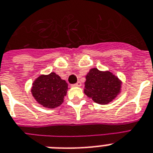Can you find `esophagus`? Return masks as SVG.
I'll return each instance as SVG.
<instances>
[{
	"mask_svg": "<svg viewBox=\"0 0 153 153\" xmlns=\"http://www.w3.org/2000/svg\"><path fill=\"white\" fill-rule=\"evenodd\" d=\"M81 85H82V83H81L80 82H78L77 83H75V84L73 85V86H78V87L81 86Z\"/></svg>",
	"mask_w": 153,
	"mask_h": 153,
	"instance_id": "34e87169",
	"label": "esophagus"
}]
</instances>
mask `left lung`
Instances as JSON below:
<instances>
[{
	"label": "left lung",
	"mask_w": 153,
	"mask_h": 153,
	"mask_svg": "<svg viewBox=\"0 0 153 153\" xmlns=\"http://www.w3.org/2000/svg\"><path fill=\"white\" fill-rule=\"evenodd\" d=\"M85 94L99 104H107L120 92L121 82L110 71L92 68L85 76Z\"/></svg>",
	"instance_id": "1"
}]
</instances>
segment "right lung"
Returning a JSON list of instances; mask_svg holds the SVG:
<instances>
[{
    "mask_svg": "<svg viewBox=\"0 0 153 153\" xmlns=\"http://www.w3.org/2000/svg\"><path fill=\"white\" fill-rule=\"evenodd\" d=\"M68 84L56 73L38 77L31 89L36 100L47 108H55L61 105L68 91Z\"/></svg>",
    "mask_w": 153,
    "mask_h": 153,
    "instance_id": "1",
    "label": "right lung"
}]
</instances>
